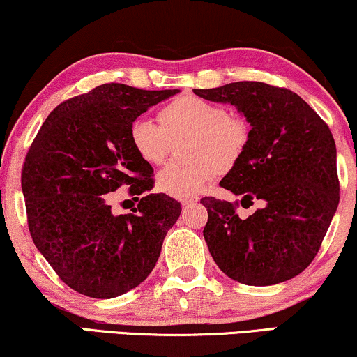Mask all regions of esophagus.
<instances>
[{"label": "esophagus", "instance_id": "34e87169", "mask_svg": "<svg viewBox=\"0 0 357 357\" xmlns=\"http://www.w3.org/2000/svg\"><path fill=\"white\" fill-rule=\"evenodd\" d=\"M178 201L182 203V206H195L199 201V198L196 195H183L180 196Z\"/></svg>", "mask_w": 357, "mask_h": 357}]
</instances>
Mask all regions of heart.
<instances>
[{"instance_id":"obj_1","label":"heart","mask_w":357,"mask_h":357,"mask_svg":"<svg viewBox=\"0 0 357 357\" xmlns=\"http://www.w3.org/2000/svg\"><path fill=\"white\" fill-rule=\"evenodd\" d=\"M159 126L137 117L128 127L133 151L149 166H161L182 142L180 156L158 175V185L169 195L198 193L222 170L240 162L250 142V128L219 102L182 95L158 111Z\"/></svg>"}]
</instances>
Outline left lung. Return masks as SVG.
<instances>
[{
	"mask_svg": "<svg viewBox=\"0 0 357 357\" xmlns=\"http://www.w3.org/2000/svg\"><path fill=\"white\" fill-rule=\"evenodd\" d=\"M214 102H229L250 122V142L220 187L241 196L236 203L201 199L208 208L203 235L215 264L245 285H275L311 264L340 201L337 146L327 123L287 89L262 82H235L193 90Z\"/></svg>",
	"mask_w": 357,
	"mask_h": 357,
	"instance_id": "1",
	"label": "left lung"
}]
</instances>
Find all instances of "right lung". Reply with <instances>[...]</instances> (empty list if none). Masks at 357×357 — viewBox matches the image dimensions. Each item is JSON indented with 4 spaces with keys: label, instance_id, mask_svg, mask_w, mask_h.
<instances>
[{
    "label": "right lung",
    "instance_id": "1",
    "mask_svg": "<svg viewBox=\"0 0 357 357\" xmlns=\"http://www.w3.org/2000/svg\"><path fill=\"white\" fill-rule=\"evenodd\" d=\"M178 90L105 84L61 102L46 117L22 167L29 230L61 280L109 299L140 285L156 266L182 208L153 188V167L128 142L132 121ZM128 186L139 201L116 216L107 192Z\"/></svg>",
    "mask_w": 357,
    "mask_h": 357
}]
</instances>
